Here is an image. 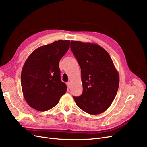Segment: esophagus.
Instances as JSON below:
<instances>
[{
	"instance_id": "obj_1",
	"label": "esophagus",
	"mask_w": 147,
	"mask_h": 147,
	"mask_svg": "<svg viewBox=\"0 0 147 147\" xmlns=\"http://www.w3.org/2000/svg\"><path fill=\"white\" fill-rule=\"evenodd\" d=\"M67 86L68 88H70V86H71V83H70V82H68L67 83Z\"/></svg>"
}]
</instances>
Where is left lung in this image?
<instances>
[{
  "label": "left lung",
  "instance_id": "8db88e82",
  "mask_svg": "<svg viewBox=\"0 0 147 147\" xmlns=\"http://www.w3.org/2000/svg\"><path fill=\"white\" fill-rule=\"evenodd\" d=\"M71 50L81 69L83 92L73 97L82 110L91 115L103 113L115 97L119 74L107 51L97 44L71 41Z\"/></svg>",
  "mask_w": 147,
  "mask_h": 147
}]
</instances>
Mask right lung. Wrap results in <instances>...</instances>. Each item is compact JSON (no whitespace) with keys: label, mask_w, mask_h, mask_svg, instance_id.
I'll use <instances>...</instances> for the list:
<instances>
[{"label":"right lung","mask_w":147,"mask_h":147,"mask_svg":"<svg viewBox=\"0 0 147 147\" xmlns=\"http://www.w3.org/2000/svg\"><path fill=\"white\" fill-rule=\"evenodd\" d=\"M70 41L58 40L35 49L25 62L21 74L24 98L34 109L44 112L55 106L67 91L61 80L60 59Z\"/></svg>","instance_id":"add662e5"}]
</instances>
